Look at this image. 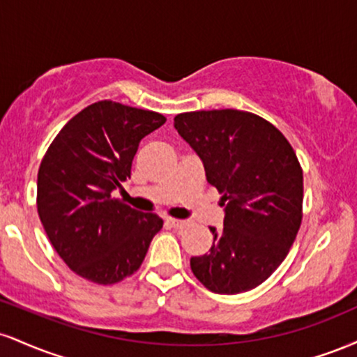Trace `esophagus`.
<instances>
[{"label": "esophagus", "mask_w": 357, "mask_h": 357, "mask_svg": "<svg viewBox=\"0 0 357 357\" xmlns=\"http://www.w3.org/2000/svg\"><path fill=\"white\" fill-rule=\"evenodd\" d=\"M166 221H167V223H169V225H171V227H173V228H176V230H183V228H186V227H188V221H184V220L167 218Z\"/></svg>", "instance_id": "obj_1"}]
</instances>
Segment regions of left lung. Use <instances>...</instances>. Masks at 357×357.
I'll return each instance as SVG.
<instances>
[{
	"label": "left lung",
	"instance_id": "8db88e82",
	"mask_svg": "<svg viewBox=\"0 0 357 357\" xmlns=\"http://www.w3.org/2000/svg\"><path fill=\"white\" fill-rule=\"evenodd\" d=\"M174 129L202 159L225 206L223 228L191 270L215 294L247 292L275 272L302 221L304 176L292 146L265 119L243 110L178 114Z\"/></svg>",
	"mask_w": 357,
	"mask_h": 357
}]
</instances>
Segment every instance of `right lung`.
Here are the masks:
<instances>
[{"label":"right lung","mask_w":357,"mask_h":357,"mask_svg":"<svg viewBox=\"0 0 357 357\" xmlns=\"http://www.w3.org/2000/svg\"><path fill=\"white\" fill-rule=\"evenodd\" d=\"M166 117L100 100L72 117L38 169L36 206L53 248L77 275L100 285L141 267L162 218L114 199L130 178L139 142Z\"/></svg>","instance_id":"add662e5"}]
</instances>
